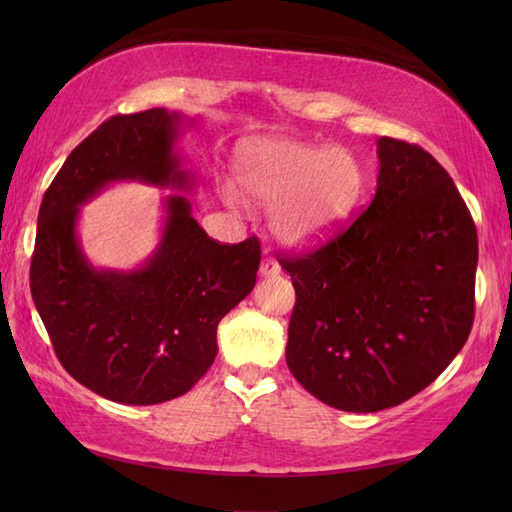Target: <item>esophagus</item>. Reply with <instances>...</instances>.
I'll return each mask as SVG.
<instances>
[{"label": "esophagus", "mask_w": 512, "mask_h": 512, "mask_svg": "<svg viewBox=\"0 0 512 512\" xmlns=\"http://www.w3.org/2000/svg\"><path fill=\"white\" fill-rule=\"evenodd\" d=\"M279 270L281 268L273 257H264L262 264H259V277H275V275H279Z\"/></svg>", "instance_id": "esophagus-1"}]
</instances>
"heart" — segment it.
Listing matches in <instances>:
<instances>
[{"label":"heart","instance_id":"heart-1","mask_svg":"<svg viewBox=\"0 0 512 512\" xmlns=\"http://www.w3.org/2000/svg\"><path fill=\"white\" fill-rule=\"evenodd\" d=\"M233 180L253 206L273 209L270 231L286 248L323 244L356 213L367 173L354 151L295 138H255L237 149Z\"/></svg>","mask_w":512,"mask_h":512}]
</instances>
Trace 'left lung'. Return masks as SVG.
<instances>
[{"instance_id":"8db88e82","label":"left lung","mask_w":512,"mask_h":512,"mask_svg":"<svg viewBox=\"0 0 512 512\" xmlns=\"http://www.w3.org/2000/svg\"><path fill=\"white\" fill-rule=\"evenodd\" d=\"M372 204L330 244L281 259L297 303L286 363L341 411L396 407L464 347L475 312L477 231L460 191L418 145L378 140Z\"/></svg>"}]
</instances>
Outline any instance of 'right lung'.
<instances>
[{
    "mask_svg": "<svg viewBox=\"0 0 512 512\" xmlns=\"http://www.w3.org/2000/svg\"><path fill=\"white\" fill-rule=\"evenodd\" d=\"M195 118L165 107L114 116L76 147L43 195L30 292L61 365L123 405H158L215 361L217 323L255 288L259 242L220 244L191 215L195 189L178 138ZM116 181L178 190L163 199L161 239L138 269H96L78 237L80 206Z\"/></svg>",
    "mask_w": 512,
    "mask_h": 512,
    "instance_id": "right-lung-1",
    "label": "right lung"
}]
</instances>
